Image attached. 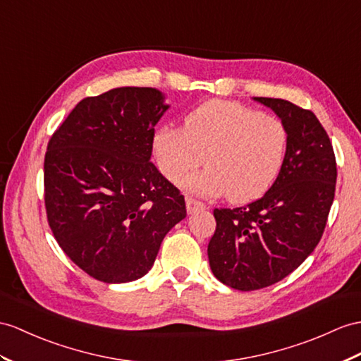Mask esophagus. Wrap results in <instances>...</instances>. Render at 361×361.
<instances>
[{
	"label": "esophagus",
	"instance_id": "34e87169",
	"mask_svg": "<svg viewBox=\"0 0 361 361\" xmlns=\"http://www.w3.org/2000/svg\"><path fill=\"white\" fill-rule=\"evenodd\" d=\"M185 202H187V211H188L190 214L196 213V211H200V209H205L207 208V205L204 204V202L196 200V199H192V197H187Z\"/></svg>",
	"mask_w": 361,
	"mask_h": 361
}]
</instances>
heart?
Masks as SVG:
<instances>
[{
    "mask_svg": "<svg viewBox=\"0 0 361 361\" xmlns=\"http://www.w3.org/2000/svg\"><path fill=\"white\" fill-rule=\"evenodd\" d=\"M288 148L283 122L242 104L209 101L192 110L183 128L156 131L153 152L166 179L179 182L205 161L207 169L183 179L200 196L226 192L233 202L262 196L276 180Z\"/></svg>",
    "mask_w": 361,
    "mask_h": 361,
    "instance_id": "heart-1",
    "label": "heart"
}]
</instances>
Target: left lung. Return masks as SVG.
<instances>
[{"mask_svg":"<svg viewBox=\"0 0 361 361\" xmlns=\"http://www.w3.org/2000/svg\"><path fill=\"white\" fill-rule=\"evenodd\" d=\"M274 110L288 131L282 169L265 196L240 208H214L208 243L217 280L239 291L274 285L317 247L337 180L326 130L311 110L277 98H256Z\"/></svg>","mask_w":361,"mask_h":361,"instance_id":"obj_1","label":"left lung"}]
</instances>
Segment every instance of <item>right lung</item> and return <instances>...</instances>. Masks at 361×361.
I'll return each mask as SVG.
<instances>
[{
    "mask_svg": "<svg viewBox=\"0 0 361 361\" xmlns=\"http://www.w3.org/2000/svg\"><path fill=\"white\" fill-rule=\"evenodd\" d=\"M152 87L89 96L51 135L44 157L47 222L67 257L104 283L153 267L185 199L150 161L154 126L169 105Z\"/></svg>",
    "mask_w": 361,
    "mask_h": 361,
    "instance_id": "1",
    "label": "right lung"
}]
</instances>
